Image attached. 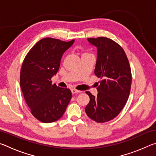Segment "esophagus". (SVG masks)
I'll list each match as a JSON object with an SVG mask.
<instances>
[{
  "label": "esophagus",
  "instance_id": "1",
  "mask_svg": "<svg viewBox=\"0 0 156 156\" xmlns=\"http://www.w3.org/2000/svg\"><path fill=\"white\" fill-rule=\"evenodd\" d=\"M72 93L73 94H79V93H80V91H78V90H76V89H72Z\"/></svg>",
  "mask_w": 156,
  "mask_h": 156
}]
</instances>
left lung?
<instances>
[{
	"instance_id": "1",
	"label": "left lung",
	"mask_w": 156,
	"mask_h": 156,
	"mask_svg": "<svg viewBox=\"0 0 156 156\" xmlns=\"http://www.w3.org/2000/svg\"><path fill=\"white\" fill-rule=\"evenodd\" d=\"M97 47V60L94 73L102 79L94 96L86 94L90 101L85 112L97 122H105L115 118L125 107L130 94L131 72L125 51L119 44L108 38H88Z\"/></svg>"
}]
</instances>
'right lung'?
Listing matches in <instances>:
<instances>
[{"instance_id": "1", "label": "right lung", "mask_w": 156, "mask_h": 156, "mask_svg": "<svg viewBox=\"0 0 156 156\" xmlns=\"http://www.w3.org/2000/svg\"><path fill=\"white\" fill-rule=\"evenodd\" d=\"M74 43L44 38L28 52L20 70V84L25 102L36 119L44 123L58 120L72 98L70 89L51 84L64 52Z\"/></svg>"}]
</instances>
